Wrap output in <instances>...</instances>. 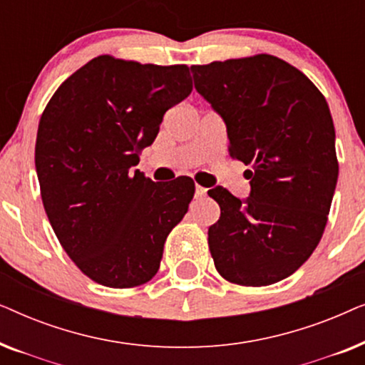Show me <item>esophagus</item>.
<instances>
[{
	"label": "esophagus",
	"instance_id": "34e87169",
	"mask_svg": "<svg viewBox=\"0 0 365 365\" xmlns=\"http://www.w3.org/2000/svg\"><path fill=\"white\" fill-rule=\"evenodd\" d=\"M206 192H207V189L206 187H202V186H196V197H204L206 196Z\"/></svg>",
	"mask_w": 365,
	"mask_h": 365
}]
</instances>
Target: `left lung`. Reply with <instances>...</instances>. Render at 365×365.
Returning a JSON list of instances; mask_svg holds the SVG:
<instances>
[{
    "instance_id": "obj_1",
    "label": "left lung",
    "mask_w": 365,
    "mask_h": 365,
    "mask_svg": "<svg viewBox=\"0 0 365 365\" xmlns=\"http://www.w3.org/2000/svg\"><path fill=\"white\" fill-rule=\"evenodd\" d=\"M194 86L221 114L229 156L251 164V196L207 194L221 207L207 231L217 272L261 287L296 272L321 241L337 184L336 131L324 94L272 54L191 66Z\"/></svg>"
}]
</instances>
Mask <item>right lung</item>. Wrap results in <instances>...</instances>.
Masks as SVG:
<instances>
[{
	"label": "right lung",
	"mask_w": 365,
	"mask_h": 365,
	"mask_svg": "<svg viewBox=\"0 0 365 365\" xmlns=\"http://www.w3.org/2000/svg\"><path fill=\"white\" fill-rule=\"evenodd\" d=\"M192 91L186 64L103 54L56 89L39 119L34 163L44 211L79 271L106 287L156 276L164 241L194 196L187 176L153 182L133 173L164 113Z\"/></svg>",
	"instance_id": "obj_1"
}]
</instances>
